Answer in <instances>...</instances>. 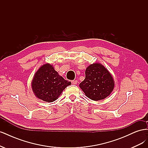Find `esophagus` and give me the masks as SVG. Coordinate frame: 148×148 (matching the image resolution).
<instances>
[{"mask_svg":"<svg viewBox=\"0 0 148 148\" xmlns=\"http://www.w3.org/2000/svg\"><path fill=\"white\" fill-rule=\"evenodd\" d=\"M77 80H73V81H71V83L73 84H77Z\"/></svg>","mask_w":148,"mask_h":148,"instance_id":"34e87169","label":"esophagus"}]
</instances>
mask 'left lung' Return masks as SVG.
Masks as SVG:
<instances>
[{
	"mask_svg": "<svg viewBox=\"0 0 148 148\" xmlns=\"http://www.w3.org/2000/svg\"><path fill=\"white\" fill-rule=\"evenodd\" d=\"M85 75V79L79 86L90 99H104L113 91L114 80L104 65L99 63L91 64L86 68Z\"/></svg>",
	"mask_w": 148,
	"mask_h": 148,
	"instance_id": "obj_1",
	"label": "left lung"
}]
</instances>
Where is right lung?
I'll return each instance as SVG.
<instances>
[{
	"instance_id": "right-lung-1",
	"label": "right lung",
	"mask_w": 148,
	"mask_h": 148,
	"mask_svg": "<svg viewBox=\"0 0 148 148\" xmlns=\"http://www.w3.org/2000/svg\"><path fill=\"white\" fill-rule=\"evenodd\" d=\"M70 84L71 82L60 76L52 65L46 64L34 74L31 87L38 99L52 102L57 99L64 89Z\"/></svg>"
}]
</instances>
